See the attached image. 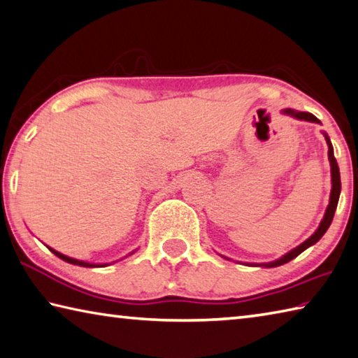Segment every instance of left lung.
Wrapping results in <instances>:
<instances>
[{
    "label": "left lung",
    "mask_w": 358,
    "mask_h": 358,
    "mask_svg": "<svg viewBox=\"0 0 358 358\" xmlns=\"http://www.w3.org/2000/svg\"><path fill=\"white\" fill-rule=\"evenodd\" d=\"M283 114L294 117L297 120H305V122H313V123H321L320 119H316L313 114L310 113H301V111H294V109H283L282 111ZM324 138H326L327 142V147H329V161H330V173H332V189H330V199H329V205H327V210L324 213V217L321 220L320 227H317L316 231L311 235L308 239H305L302 244H299L294 249L289 250L288 253H285L280 258L274 259V262H269V263H241L245 266H258V268H277V266H282L285 263L291 262V259H294L297 255H301L303 250H307L308 247H311L313 244H316L320 239L324 236V233L327 231V229L332 224L334 220V214L336 210V205H338V199H340V192H341V180H340V167H338V162L335 159V155H334V147H332V142H330V138L327 136V133H322ZM224 257V255H222ZM225 259H230L224 257ZM239 263V262H238Z\"/></svg>",
    "instance_id": "left-lung-1"
}]
</instances>
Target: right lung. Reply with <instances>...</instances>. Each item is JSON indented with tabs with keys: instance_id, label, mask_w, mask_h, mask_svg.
Masks as SVG:
<instances>
[{
	"instance_id": "right-lung-1",
	"label": "right lung",
	"mask_w": 358,
	"mask_h": 358,
	"mask_svg": "<svg viewBox=\"0 0 358 358\" xmlns=\"http://www.w3.org/2000/svg\"><path fill=\"white\" fill-rule=\"evenodd\" d=\"M47 247H48V245H47ZM48 249H50L51 252H53L56 257H59L61 259H64V262H67V263H70V264H75V266H83V268H106V266L115 263V262H113V263H89V262H83V259H76V258H71V257L64 255V253L57 252V250H55V249H51V247H48ZM134 252H136V250H133L131 253H129V255H133Z\"/></svg>"
}]
</instances>
